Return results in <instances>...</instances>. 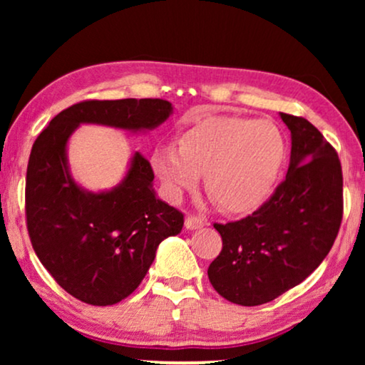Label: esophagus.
I'll return each instance as SVG.
<instances>
[{
  "label": "esophagus",
  "instance_id": "esophagus-1",
  "mask_svg": "<svg viewBox=\"0 0 365 365\" xmlns=\"http://www.w3.org/2000/svg\"><path fill=\"white\" fill-rule=\"evenodd\" d=\"M204 224H206V219L194 216V214H189V216L186 217V221H184V226H186V229H189V231H194V229H201Z\"/></svg>",
  "mask_w": 365,
  "mask_h": 365
}]
</instances>
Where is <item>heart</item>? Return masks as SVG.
<instances>
[{
	"instance_id": "heart-1",
	"label": "heart",
	"mask_w": 365,
	"mask_h": 365,
	"mask_svg": "<svg viewBox=\"0 0 365 365\" xmlns=\"http://www.w3.org/2000/svg\"><path fill=\"white\" fill-rule=\"evenodd\" d=\"M176 144L153 149L151 166L173 201L204 189L224 212H249L266 201L286 156L282 133L271 121L209 116L186 129Z\"/></svg>"
}]
</instances>
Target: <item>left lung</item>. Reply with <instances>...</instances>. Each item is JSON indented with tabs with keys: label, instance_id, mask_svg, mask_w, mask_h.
Returning <instances> with one entry per match:
<instances>
[{
	"label": "left lung",
	"instance_id": "left-lung-1",
	"mask_svg": "<svg viewBox=\"0 0 365 365\" xmlns=\"http://www.w3.org/2000/svg\"><path fill=\"white\" fill-rule=\"evenodd\" d=\"M291 131L287 176L251 216L214 224L222 251L207 269L217 294L239 306L271 302L316 271L341 227L342 168L321 131L281 113Z\"/></svg>",
	"mask_w": 365,
	"mask_h": 365
}]
</instances>
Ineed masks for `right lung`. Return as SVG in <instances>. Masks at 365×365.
<instances>
[{
  "label": "right lung",
  "mask_w": 365,
  "mask_h": 365,
  "mask_svg": "<svg viewBox=\"0 0 365 365\" xmlns=\"http://www.w3.org/2000/svg\"><path fill=\"white\" fill-rule=\"evenodd\" d=\"M173 113L164 99L81 101L39 133L26 171V224L33 249L59 286L91 306H113L146 276L161 241L176 236L184 214L156 197L154 173L141 153L111 191L78 186L68 166V139L79 124L148 131Z\"/></svg>",
  "instance_id": "add662e5"
}]
</instances>
